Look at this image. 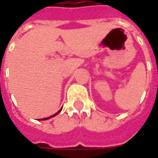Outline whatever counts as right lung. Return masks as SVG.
<instances>
[{
    "label": "right lung",
    "mask_w": 158,
    "mask_h": 158,
    "mask_svg": "<svg viewBox=\"0 0 158 158\" xmlns=\"http://www.w3.org/2000/svg\"><path fill=\"white\" fill-rule=\"evenodd\" d=\"M61 111H62V109H61V110H59V111H58V112H57V113H55V114H54V115H52V116L49 117V118H41V119H40V120H47V119L51 118H53V117H55L56 115H57V114H58V113H60V112H61Z\"/></svg>",
    "instance_id": "right-lung-1"
}]
</instances>
